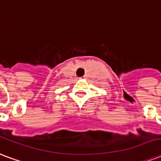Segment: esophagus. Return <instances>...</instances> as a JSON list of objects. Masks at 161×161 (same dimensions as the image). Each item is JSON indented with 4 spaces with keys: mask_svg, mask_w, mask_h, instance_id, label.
I'll list each match as a JSON object with an SVG mask.
<instances>
[{
    "mask_svg": "<svg viewBox=\"0 0 161 161\" xmlns=\"http://www.w3.org/2000/svg\"><path fill=\"white\" fill-rule=\"evenodd\" d=\"M82 78H84V79H86V76H83Z\"/></svg>",
    "mask_w": 161,
    "mask_h": 161,
    "instance_id": "esophagus-1",
    "label": "esophagus"
}]
</instances>
